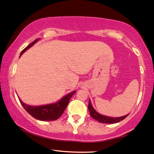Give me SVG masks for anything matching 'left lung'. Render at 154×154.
Listing matches in <instances>:
<instances>
[{
	"mask_svg": "<svg viewBox=\"0 0 154 154\" xmlns=\"http://www.w3.org/2000/svg\"><path fill=\"white\" fill-rule=\"evenodd\" d=\"M88 110L90 111V116L93 118L94 119H95L96 121L102 123H107V124H113V123H119L121 121H123V119H125L126 117L128 116L129 114H127L125 116L121 117H116V118H113V117H109L106 116H104L100 114L98 112H97L95 109L93 108L92 105L91 104V101L89 100V104H88Z\"/></svg>",
	"mask_w": 154,
	"mask_h": 154,
	"instance_id": "1",
	"label": "left lung"
}]
</instances>
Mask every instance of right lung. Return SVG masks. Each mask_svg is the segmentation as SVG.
I'll list each match as a JSON object with an SVG mask.
<instances>
[{"label":"right lung","instance_id":"obj_1","mask_svg":"<svg viewBox=\"0 0 154 154\" xmlns=\"http://www.w3.org/2000/svg\"><path fill=\"white\" fill-rule=\"evenodd\" d=\"M38 40L39 38L35 40L33 43H31L26 48H24L21 52L20 56H22V54L26 50H28L29 48L34 45ZM75 92L76 91L74 90V91L67 94L66 95L63 97L60 100L55 103H53V104L41 105V106H30V105L24 104L20 100V98H19V100H20L21 104L22 105L25 110L34 119L43 121H52L58 119L62 115L69 104L71 97L74 94Z\"/></svg>","mask_w":154,"mask_h":154}]
</instances>
